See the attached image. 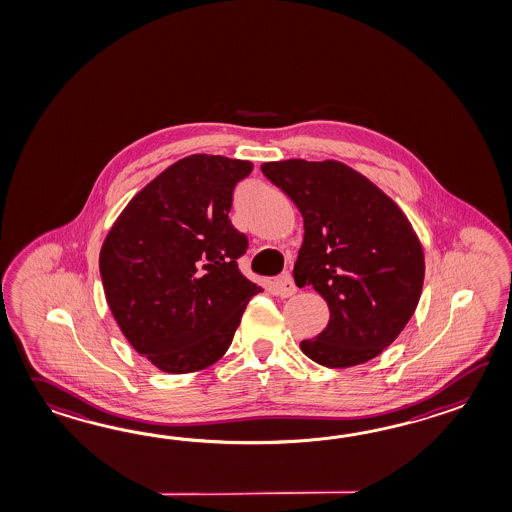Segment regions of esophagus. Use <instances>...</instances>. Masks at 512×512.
<instances>
[{
  "label": "esophagus",
  "instance_id": "1",
  "mask_svg": "<svg viewBox=\"0 0 512 512\" xmlns=\"http://www.w3.org/2000/svg\"><path fill=\"white\" fill-rule=\"evenodd\" d=\"M272 292L277 297H290L294 296L297 292L296 284L290 273H283L279 275L272 283Z\"/></svg>",
  "mask_w": 512,
  "mask_h": 512
}]
</instances>
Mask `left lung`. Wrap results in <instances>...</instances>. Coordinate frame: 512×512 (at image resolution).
<instances>
[{"label":"left lung","mask_w":512,"mask_h":512,"mask_svg":"<svg viewBox=\"0 0 512 512\" xmlns=\"http://www.w3.org/2000/svg\"><path fill=\"white\" fill-rule=\"evenodd\" d=\"M261 171L303 216L294 264L330 318L301 351L316 364L347 369L376 358L408 325L421 299L424 251L408 216L380 187L336 161L284 159Z\"/></svg>","instance_id":"1"}]
</instances>
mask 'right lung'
Here are the masks:
<instances>
[{"label":"right lung","instance_id":"add662e5","mask_svg":"<svg viewBox=\"0 0 512 512\" xmlns=\"http://www.w3.org/2000/svg\"><path fill=\"white\" fill-rule=\"evenodd\" d=\"M251 161L193 154L126 204L99 253L104 296L128 343L159 371L218 362L261 286L239 272L248 239L233 228L235 185Z\"/></svg>","mask_w":512,"mask_h":512}]
</instances>
